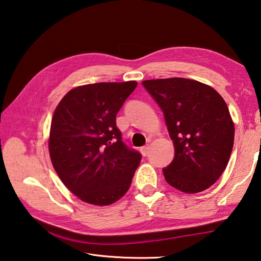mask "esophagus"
I'll list each match as a JSON object with an SVG mask.
<instances>
[{"label":"esophagus","instance_id":"34e87169","mask_svg":"<svg viewBox=\"0 0 261 261\" xmlns=\"http://www.w3.org/2000/svg\"><path fill=\"white\" fill-rule=\"evenodd\" d=\"M140 152L142 154V156H147L148 152H149V146H145L140 148Z\"/></svg>","mask_w":261,"mask_h":261}]
</instances>
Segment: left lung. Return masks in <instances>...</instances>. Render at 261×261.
<instances>
[{
	"instance_id": "obj_1",
	"label": "left lung",
	"mask_w": 261,
	"mask_h": 261,
	"mask_svg": "<svg viewBox=\"0 0 261 261\" xmlns=\"http://www.w3.org/2000/svg\"><path fill=\"white\" fill-rule=\"evenodd\" d=\"M142 85L165 116L175 155L163 168L168 185L186 193L206 190L227 166L234 123L217 91L185 78L145 80Z\"/></svg>"
}]
</instances>
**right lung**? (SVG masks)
Wrapping results in <instances>:
<instances>
[{
	"label": "right lung",
	"instance_id": "obj_1",
	"mask_svg": "<svg viewBox=\"0 0 261 261\" xmlns=\"http://www.w3.org/2000/svg\"><path fill=\"white\" fill-rule=\"evenodd\" d=\"M136 81L76 87L56 106L48 149L61 181L85 202L107 206L129 190L141 155L122 141L116 114Z\"/></svg>",
	"mask_w": 261,
	"mask_h": 261
}]
</instances>
